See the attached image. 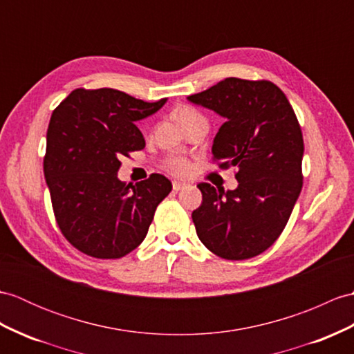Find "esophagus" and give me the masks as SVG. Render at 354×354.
<instances>
[{
	"mask_svg": "<svg viewBox=\"0 0 354 354\" xmlns=\"http://www.w3.org/2000/svg\"><path fill=\"white\" fill-rule=\"evenodd\" d=\"M184 187H187V184H185V183H179V180H174V190H175V192L183 190Z\"/></svg>",
	"mask_w": 354,
	"mask_h": 354,
	"instance_id": "1",
	"label": "esophagus"
}]
</instances>
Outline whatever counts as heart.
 Here are the masks:
<instances>
[{
	"label": "heart",
	"instance_id": "heart-1",
	"mask_svg": "<svg viewBox=\"0 0 354 354\" xmlns=\"http://www.w3.org/2000/svg\"><path fill=\"white\" fill-rule=\"evenodd\" d=\"M175 118L183 127L192 120L203 119L202 114L197 110L192 109V106H179V109L175 111ZM166 169L176 176H187L190 175L192 171V162L184 157H171L166 162Z\"/></svg>",
	"mask_w": 354,
	"mask_h": 354
}]
</instances>
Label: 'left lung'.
<instances>
[{
	"instance_id": "left-lung-1",
	"label": "left lung",
	"mask_w": 354,
	"mask_h": 354,
	"mask_svg": "<svg viewBox=\"0 0 354 354\" xmlns=\"http://www.w3.org/2000/svg\"><path fill=\"white\" fill-rule=\"evenodd\" d=\"M225 118L212 143L221 169L236 167L235 190L201 183L193 223L205 248L241 261L273 244L303 185V136L285 93L271 81L226 78L187 97Z\"/></svg>"
}]
</instances>
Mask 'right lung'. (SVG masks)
I'll use <instances>...</instances> for the list:
<instances>
[{
	"mask_svg": "<svg viewBox=\"0 0 354 354\" xmlns=\"http://www.w3.org/2000/svg\"><path fill=\"white\" fill-rule=\"evenodd\" d=\"M145 102L114 88H75L54 110L44 174L54 216L73 248L100 259L138 248L171 183L152 174L136 185L119 180L120 158L145 147L136 127L166 104Z\"/></svg>",
	"mask_w": 354,
	"mask_h": 354,
	"instance_id": "obj_1",
	"label": "right lung"
}]
</instances>
